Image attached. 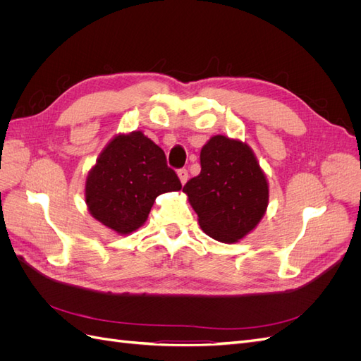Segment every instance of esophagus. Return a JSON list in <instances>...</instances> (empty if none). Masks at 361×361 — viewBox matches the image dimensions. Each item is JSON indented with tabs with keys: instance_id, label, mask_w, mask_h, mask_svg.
Instances as JSON below:
<instances>
[{
	"instance_id": "1",
	"label": "esophagus",
	"mask_w": 361,
	"mask_h": 361,
	"mask_svg": "<svg viewBox=\"0 0 361 361\" xmlns=\"http://www.w3.org/2000/svg\"><path fill=\"white\" fill-rule=\"evenodd\" d=\"M178 176H179L180 182L185 183V182L188 180V170H187V169H179V170H178Z\"/></svg>"
}]
</instances>
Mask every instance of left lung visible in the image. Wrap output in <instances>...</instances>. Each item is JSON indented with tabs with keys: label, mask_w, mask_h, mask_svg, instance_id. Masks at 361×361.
Here are the masks:
<instances>
[{
	"label": "left lung",
	"mask_w": 361,
	"mask_h": 361,
	"mask_svg": "<svg viewBox=\"0 0 361 361\" xmlns=\"http://www.w3.org/2000/svg\"><path fill=\"white\" fill-rule=\"evenodd\" d=\"M202 171L183 185L202 231L235 243L257 226L268 206V183L251 149L238 140L212 137L200 154Z\"/></svg>",
	"instance_id": "1"
}]
</instances>
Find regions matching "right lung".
I'll return each instance as SVG.
<instances>
[{
  "mask_svg": "<svg viewBox=\"0 0 361 361\" xmlns=\"http://www.w3.org/2000/svg\"><path fill=\"white\" fill-rule=\"evenodd\" d=\"M180 188L164 150L141 133H133L117 135L105 147L87 176L85 202L97 221L126 235L147 220L159 194Z\"/></svg>",
  "mask_w": 361,
  "mask_h": 361,
  "instance_id": "add662e5",
  "label": "right lung"
}]
</instances>
